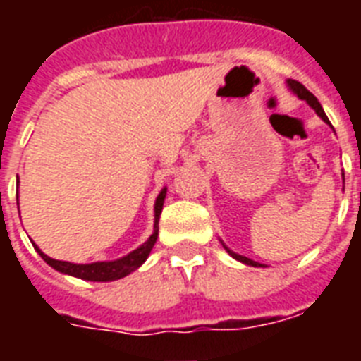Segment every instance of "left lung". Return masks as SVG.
Returning a JSON list of instances; mask_svg holds the SVG:
<instances>
[{"label": "left lung", "mask_w": 361, "mask_h": 361, "mask_svg": "<svg viewBox=\"0 0 361 361\" xmlns=\"http://www.w3.org/2000/svg\"><path fill=\"white\" fill-rule=\"evenodd\" d=\"M288 86H290V90L294 93H296L298 97L303 99V101H307V103L311 104V106H313V109H314V112H317V114H319L320 118H322V120L326 121V123H330V121H328V116L324 114V110H322L320 103H319V101H317V97H314L313 93L309 92L307 87L303 86V84H300V82H298V80H288ZM225 249H226V251H228V255H231L232 258H236V260H240V262L247 264V266H262V264L255 262V260L243 257V255H236V252H232L231 249H228V247H226V245H225Z\"/></svg>", "instance_id": "obj_1"}]
</instances>
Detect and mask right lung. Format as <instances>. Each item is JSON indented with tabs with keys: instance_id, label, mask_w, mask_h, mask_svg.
Segmentation results:
<instances>
[{
	"instance_id": "obj_1",
	"label": "right lung",
	"mask_w": 361,
	"mask_h": 361,
	"mask_svg": "<svg viewBox=\"0 0 361 361\" xmlns=\"http://www.w3.org/2000/svg\"><path fill=\"white\" fill-rule=\"evenodd\" d=\"M164 197H166V187L163 191L159 192L157 200H155V223H153V234L147 238V241H144L138 249L130 251L129 255H125L123 258H118V260H112V262H93V264H73V262H63V260H54V258L47 257L44 252L39 249V247L33 243L35 251L42 257V260L52 266L54 269H58L65 275H73V277H78V279L86 281H116L121 279L125 275H129L130 271H135L136 268H140L142 264L146 262V258L149 257L155 241L159 236V217H161V212H163Z\"/></svg>"
}]
</instances>
